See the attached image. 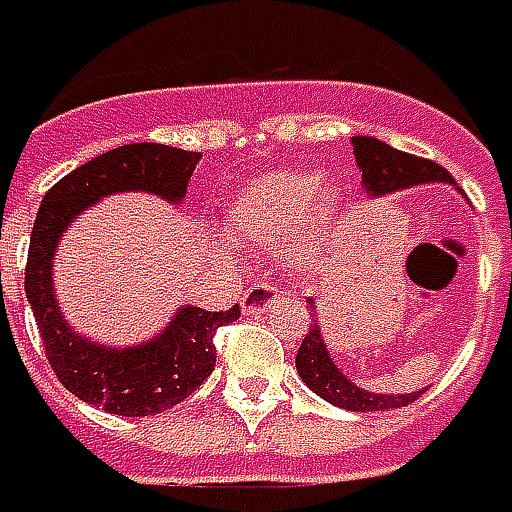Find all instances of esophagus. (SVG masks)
I'll return each mask as SVG.
<instances>
[{"instance_id": "34e87169", "label": "esophagus", "mask_w": 512, "mask_h": 512, "mask_svg": "<svg viewBox=\"0 0 512 512\" xmlns=\"http://www.w3.org/2000/svg\"><path fill=\"white\" fill-rule=\"evenodd\" d=\"M277 299H282V288L271 285V282H257V285H252V288L244 293L241 307H244V313H263V310H268Z\"/></svg>"}]
</instances>
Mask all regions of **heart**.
Listing matches in <instances>:
<instances>
[{"label":"heart","instance_id":"heart-1","mask_svg":"<svg viewBox=\"0 0 512 512\" xmlns=\"http://www.w3.org/2000/svg\"><path fill=\"white\" fill-rule=\"evenodd\" d=\"M341 191L316 171H268L246 185L227 210L232 235L260 246L285 244L291 266H307L330 235Z\"/></svg>","mask_w":512,"mask_h":512}]
</instances>
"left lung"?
Here are the masks:
<instances>
[{
	"instance_id": "1",
	"label": "left lung",
	"mask_w": 512,
	"mask_h": 512,
	"mask_svg": "<svg viewBox=\"0 0 512 512\" xmlns=\"http://www.w3.org/2000/svg\"><path fill=\"white\" fill-rule=\"evenodd\" d=\"M355 157L357 166L363 169L366 191L374 196L391 194V191L421 185V182H455L452 174L438 163L399 152V149L382 144L377 138H368V135H357L355 138ZM307 302L313 305V299H307ZM296 371H299V377L310 391L318 393L321 399H327L330 405L352 410V413L405 407L421 393H371L357 388L355 382L349 380L346 374H341V368L335 366V360L327 352V343L321 338L318 324H313L307 330L305 341L296 352Z\"/></svg>"
}]
</instances>
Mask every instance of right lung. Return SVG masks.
<instances>
[{
    "label": "right lung",
    "instance_id": "add662e5",
    "mask_svg": "<svg viewBox=\"0 0 512 512\" xmlns=\"http://www.w3.org/2000/svg\"><path fill=\"white\" fill-rule=\"evenodd\" d=\"M199 152L166 144H127L82 163L46 191L32 224L30 255L24 268V291L38 321L46 360L74 396L116 416H152L180 405L210 377L216 366L213 335L241 318V307L210 313L180 307L169 327L138 346H102L82 338L66 324L52 285L57 241L71 219L102 196L146 191L180 205L194 177Z\"/></svg>",
    "mask_w": 512,
    "mask_h": 512
}]
</instances>
